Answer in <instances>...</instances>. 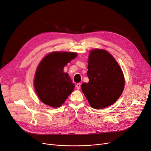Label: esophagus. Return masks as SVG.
Here are the masks:
<instances>
[{
    "mask_svg": "<svg viewBox=\"0 0 151 151\" xmlns=\"http://www.w3.org/2000/svg\"><path fill=\"white\" fill-rule=\"evenodd\" d=\"M76 86L77 89H80V88H81V83H77V84L76 85Z\"/></svg>",
    "mask_w": 151,
    "mask_h": 151,
    "instance_id": "1",
    "label": "esophagus"
}]
</instances>
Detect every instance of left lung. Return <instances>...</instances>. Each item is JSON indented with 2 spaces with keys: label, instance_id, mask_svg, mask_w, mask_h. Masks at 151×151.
I'll return each mask as SVG.
<instances>
[{
  "label": "left lung",
  "instance_id": "8db88e82",
  "mask_svg": "<svg viewBox=\"0 0 151 151\" xmlns=\"http://www.w3.org/2000/svg\"><path fill=\"white\" fill-rule=\"evenodd\" d=\"M87 76L88 83L82 89L92 108L102 109L117 101L124 86L123 73L114 58L106 51L96 49L90 52Z\"/></svg>",
  "mask_w": 151,
  "mask_h": 151
}]
</instances>
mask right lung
I'll use <instances>...</instances> for the list:
<instances>
[{
	"mask_svg": "<svg viewBox=\"0 0 151 151\" xmlns=\"http://www.w3.org/2000/svg\"><path fill=\"white\" fill-rule=\"evenodd\" d=\"M77 56L74 52H54L44 57L37 67L34 87L40 100L53 108L59 107L73 91L74 83L63 68Z\"/></svg>",
	"mask_w": 151,
	"mask_h": 151,
	"instance_id": "right-lung-1",
	"label": "right lung"
}]
</instances>
